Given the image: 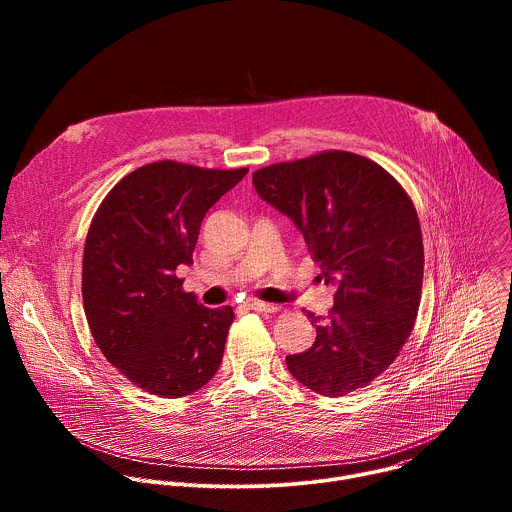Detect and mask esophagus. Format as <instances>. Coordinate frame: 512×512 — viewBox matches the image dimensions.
I'll use <instances>...</instances> for the list:
<instances>
[{"label": "esophagus", "mask_w": 512, "mask_h": 512, "mask_svg": "<svg viewBox=\"0 0 512 512\" xmlns=\"http://www.w3.org/2000/svg\"><path fill=\"white\" fill-rule=\"evenodd\" d=\"M249 310H255V312H265V314H273V312H277L279 308L275 306V304H267V302H251L249 304Z\"/></svg>", "instance_id": "obj_1"}]
</instances>
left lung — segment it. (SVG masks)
<instances>
[{"instance_id":"1","label":"left lung","mask_w":512,"mask_h":512,"mask_svg":"<svg viewBox=\"0 0 512 512\" xmlns=\"http://www.w3.org/2000/svg\"><path fill=\"white\" fill-rule=\"evenodd\" d=\"M253 184L338 285L328 318L308 312L316 342L285 358L289 373L324 397L367 387L397 358L419 310L423 241L409 194L377 162L342 150L271 164Z\"/></svg>"}]
</instances>
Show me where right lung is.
I'll list each match as a JSON object with an SVG mask.
<instances>
[{
	"mask_svg": "<svg viewBox=\"0 0 512 512\" xmlns=\"http://www.w3.org/2000/svg\"><path fill=\"white\" fill-rule=\"evenodd\" d=\"M249 168L162 160L121 178L97 208L83 255V306L115 369L145 393L178 399L221 367L233 308H204L182 289L202 218Z\"/></svg>",
	"mask_w": 512,
	"mask_h": 512,
	"instance_id": "1",
	"label": "right lung"
}]
</instances>
